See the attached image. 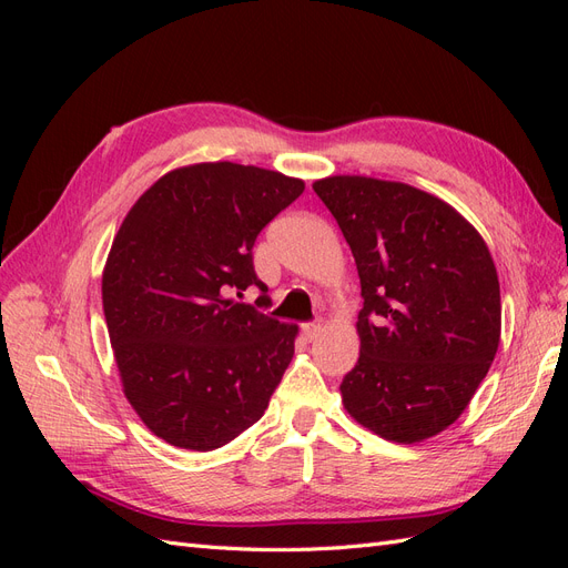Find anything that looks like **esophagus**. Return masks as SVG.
<instances>
[{
  "label": "esophagus",
  "mask_w": 568,
  "mask_h": 568,
  "mask_svg": "<svg viewBox=\"0 0 568 568\" xmlns=\"http://www.w3.org/2000/svg\"><path fill=\"white\" fill-rule=\"evenodd\" d=\"M320 332H322V322H307V324H303V334H305L307 341H315Z\"/></svg>",
  "instance_id": "34e87169"
}]
</instances>
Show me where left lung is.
<instances>
[{
    "label": "left lung",
    "instance_id": "left-lung-1",
    "mask_svg": "<svg viewBox=\"0 0 568 568\" xmlns=\"http://www.w3.org/2000/svg\"><path fill=\"white\" fill-rule=\"evenodd\" d=\"M313 189L346 236L365 298L343 407L393 443L445 432L500 346V282L484 236L405 182L332 175Z\"/></svg>",
    "mask_w": 568,
    "mask_h": 568
}]
</instances>
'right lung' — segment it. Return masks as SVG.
I'll use <instances>...</instances> for the list:
<instances>
[{
  "label": "right lung",
  "mask_w": 568,
  "mask_h": 568,
  "mask_svg": "<svg viewBox=\"0 0 568 568\" xmlns=\"http://www.w3.org/2000/svg\"><path fill=\"white\" fill-rule=\"evenodd\" d=\"M305 189L230 161L170 170L134 201L101 274L120 384L153 436L209 453L263 417L294 357L298 324L236 303L253 244ZM265 298V296H261Z\"/></svg>",
  "instance_id": "add662e5"
}]
</instances>
